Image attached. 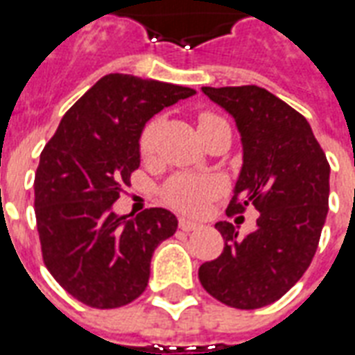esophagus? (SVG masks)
Wrapping results in <instances>:
<instances>
[{"label":"esophagus","instance_id":"1","mask_svg":"<svg viewBox=\"0 0 355 355\" xmlns=\"http://www.w3.org/2000/svg\"><path fill=\"white\" fill-rule=\"evenodd\" d=\"M178 226H180V230L192 232V230H198L201 224L196 223V220H190V218H184V216H182V218H178Z\"/></svg>","mask_w":355,"mask_h":355}]
</instances>
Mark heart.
Wrapping results in <instances>:
<instances>
[{
    "instance_id": "heart-1",
    "label": "heart",
    "mask_w": 355,
    "mask_h": 355,
    "mask_svg": "<svg viewBox=\"0 0 355 355\" xmlns=\"http://www.w3.org/2000/svg\"><path fill=\"white\" fill-rule=\"evenodd\" d=\"M213 119V116H203L200 123ZM155 142V125L150 123L140 135V154L148 157L154 152ZM220 192V180L215 177H203V175H177L173 177L163 188V201L169 207L177 209L180 213L198 215L201 213L209 201Z\"/></svg>"
}]
</instances>
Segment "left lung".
I'll return each mask as SVG.
<instances>
[{"mask_svg":"<svg viewBox=\"0 0 355 355\" xmlns=\"http://www.w3.org/2000/svg\"><path fill=\"white\" fill-rule=\"evenodd\" d=\"M236 121L243 163L226 215L253 205L257 228L215 224L224 238L218 259L200 266V282L226 306L254 310L282 298L312 262L329 211V163L312 127L257 85L201 87Z\"/></svg>","mask_w":355,"mask_h":355,"instance_id":"left-lung-1","label":"left lung"}]
</instances>
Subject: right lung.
Wrapping results in <instances>:
<instances>
[{"instance_id":"obj_1","label":"right lung","mask_w":355,"mask_h":355,"mask_svg":"<svg viewBox=\"0 0 355 355\" xmlns=\"http://www.w3.org/2000/svg\"><path fill=\"white\" fill-rule=\"evenodd\" d=\"M196 91L129 73H108L62 117L35 171V220L43 262L73 298L119 308L148 285L155 247L177 232L171 211L116 215L112 205L140 165V135L152 117Z\"/></svg>"}]
</instances>
